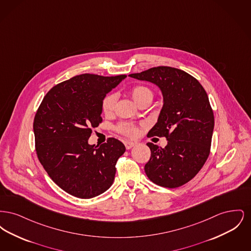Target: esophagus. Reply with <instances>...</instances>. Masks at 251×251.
<instances>
[{"instance_id":"34e87169","label":"esophagus","mask_w":251,"mask_h":251,"mask_svg":"<svg viewBox=\"0 0 251 251\" xmlns=\"http://www.w3.org/2000/svg\"><path fill=\"white\" fill-rule=\"evenodd\" d=\"M124 145H125V147H126V149H127V150H130V149H131L132 147H134V145H135V144L133 143V142L126 141V142H124Z\"/></svg>"}]
</instances>
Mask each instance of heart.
<instances>
[{
  "label": "heart",
  "instance_id": "heart-1",
  "mask_svg": "<svg viewBox=\"0 0 251 251\" xmlns=\"http://www.w3.org/2000/svg\"><path fill=\"white\" fill-rule=\"evenodd\" d=\"M131 98L133 99V100L140 106L141 104H143L145 102H151L152 99H153V92L151 88H149L148 86L145 85H136L134 87H132L130 91ZM116 103H117V95L114 93L108 94L105 96L101 101V110L103 112V114L105 115H111L115 107H116ZM118 130L127 135V136H136L138 133V129L130 124H126V123H121L118 127Z\"/></svg>",
  "mask_w": 251,
  "mask_h": 251
}]
</instances>
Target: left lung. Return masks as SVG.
<instances>
[{"instance_id": "8db88e82", "label": "left lung", "mask_w": 251, "mask_h": 251, "mask_svg": "<svg viewBox=\"0 0 251 251\" xmlns=\"http://www.w3.org/2000/svg\"><path fill=\"white\" fill-rule=\"evenodd\" d=\"M129 76L156 84L164 99L157 123L148 136H165L167 145L147 144L151 154L145 172L160 186H181L199 173L210 154L215 118L208 95L196 78L171 67Z\"/></svg>"}]
</instances>
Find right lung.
Returning a JSON list of instances; mask_svg holds the SVG:
<instances>
[{
    "mask_svg": "<svg viewBox=\"0 0 251 251\" xmlns=\"http://www.w3.org/2000/svg\"><path fill=\"white\" fill-rule=\"evenodd\" d=\"M126 75L81 74L53 86L36 111L34 133L39 162L61 189L80 199L97 197L113 184L126 149L109 138L89 145L91 128L102 121L103 98Z\"/></svg>",
    "mask_w": 251,
    "mask_h": 251,
    "instance_id": "add662e5",
    "label": "right lung"
}]
</instances>
